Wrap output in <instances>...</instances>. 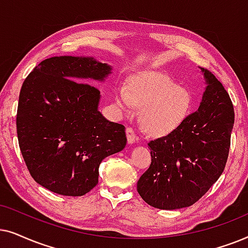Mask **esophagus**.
Returning <instances> with one entry per match:
<instances>
[{"label": "esophagus", "instance_id": "esophagus-1", "mask_svg": "<svg viewBox=\"0 0 248 248\" xmlns=\"http://www.w3.org/2000/svg\"><path fill=\"white\" fill-rule=\"evenodd\" d=\"M126 134H127L128 143H129V144L137 143V137H136V135H135V131H134L133 128L127 127L126 128Z\"/></svg>", "mask_w": 248, "mask_h": 248}]
</instances>
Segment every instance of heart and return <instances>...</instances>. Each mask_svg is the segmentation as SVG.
<instances>
[{
  "label": "heart",
  "instance_id": "heart-1",
  "mask_svg": "<svg viewBox=\"0 0 248 248\" xmlns=\"http://www.w3.org/2000/svg\"><path fill=\"white\" fill-rule=\"evenodd\" d=\"M117 104L124 112L133 105L141 108V126L148 134L163 136L176 130L190 111L191 97L185 88L162 74H148L135 79L129 88H120Z\"/></svg>",
  "mask_w": 248,
  "mask_h": 248
}]
</instances>
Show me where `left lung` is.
Returning <instances> with one entry per match:
<instances>
[{
	"label": "left lung",
	"instance_id": "1",
	"mask_svg": "<svg viewBox=\"0 0 248 248\" xmlns=\"http://www.w3.org/2000/svg\"><path fill=\"white\" fill-rule=\"evenodd\" d=\"M206 90L199 110L167 136L151 140L152 162L137 183L151 206L176 210L195 204L226 167L235 111L216 76L202 69Z\"/></svg>",
	"mask_w": 248,
	"mask_h": 248
}]
</instances>
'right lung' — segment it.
<instances>
[{
    "instance_id": "right-lung-1",
    "label": "right lung",
    "mask_w": 248,
    "mask_h": 248,
    "mask_svg": "<svg viewBox=\"0 0 248 248\" xmlns=\"http://www.w3.org/2000/svg\"><path fill=\"white\" fill-rule=\"evenodd\" d=\"M110 72V65L92 58L53 57L21 86L19 147L31 176L53 193L85 195L98 183L102 160L126 146L124 127L97 110L100 91L80 81L103 80Z\"/></svg>"
}]
</instances>
